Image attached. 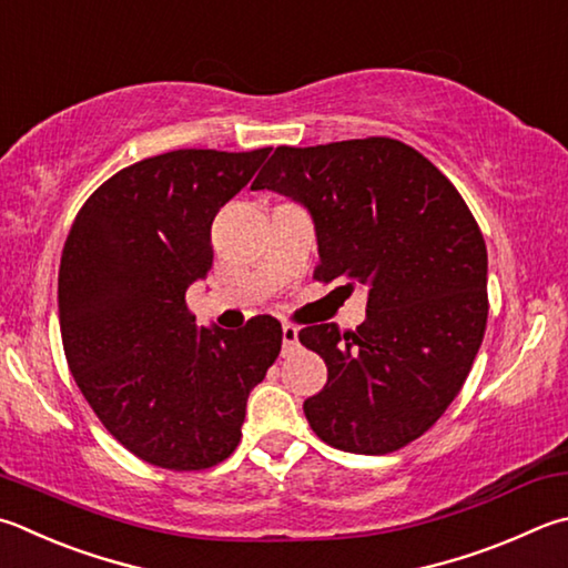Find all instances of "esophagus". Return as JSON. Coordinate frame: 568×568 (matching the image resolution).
<instances>
[{"label": "esophagus", "mask_w": 568, "mask_h": 568, "mask_svg": "<svg viewBox=\"0 0 568 568\" xmlns=\"http://www.w3.org/2000/svg\"><path fill=\"white\" fill-rule=\"evenodd\" d=\"M297 347V327L291 323H283V353H291Z\"/></svg>", "instance_id": "esophagus-1"}]
</instances>
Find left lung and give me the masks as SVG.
<instances>
[{"mask_svg": "<svg viewBox=\"0 0 568 568\" xmlns=\"http://www.w3.org/2000/svg\"><path fill=\"white\" fill-rule=\"evenodd\" d=\"M253 191H277L313 213L320 283L367 287L357 329H301L327 365L305 399L325 445L387 455L425 435L467 379L487 327V245L445 173L387 136L277 146Z\"/></svg>", "mask_w": 568, "mask_h": 568, "instance_id": "8db88e82", "label": "left lung"}]
</instances>
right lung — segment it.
<instances>
[{
    "label": "right lung",
    "mask_w": 568,
    "mask_h": 568,
    "mask_svg": "<svg viewBox=\"0 0 568 568\" xmlns=\"http://www.w3.org/2000/svg\"><path fill=\"white\" fill-rule=\"evenodd\" d=\"M271 149H179L121 169L89 195L59 265V325L71 375L109 435L171 471L233 455L245 402L283 345L257 315L201 327L189 285L213 265L215 213Z\"/></svg>",
    "instance_id": "obj_1"
}]
</instances>
